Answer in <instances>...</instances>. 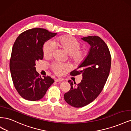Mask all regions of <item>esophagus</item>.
<instances>
[{
    "mask_svg": "<svg viewBox=\"0 0 131 131\" xmlns=\"http://www.w3.org/2000/svg\"><path fill=\"white\" fill-rule=\"evenodd\" d=\"M63 79L61 78L55 79V81H56V82H61V81H63Z\"/></svg>",
    "mask_w": 131,
    "mask_h": 131,
    "instance_id": "1",
    "label": "esophagus"
}]
</instances>
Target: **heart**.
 <instances>
[{"label": "heart", "mask_w": 131, "mask_h": 131, "mask_svg": "<svg viewBox=\"0 0 131 131\" xmlns=\"http://www.w3.org/2000/svg\"><path fill=\"white\" fill-rule=\"evenodd\" d=\"M56 46L64 50L69 54L71 58L77 63H81L87 56V52L85 50H79L81 43L77 39L71 37H62L56 39L53 42L52 40L46 41L43 45V56L50 57L53 54ZM52 68L55 73L61 74L69 67L59 62H56L52 65Z\"/></svg>", "instance_id": "obj_1"}]
</instances>
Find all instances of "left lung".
Masks as SVG:
<instances>
[{
  "label": "left lung",
  "mask_w": 131,
  "mask_h": 131,
  "mask_svg": "<svg viewBox=\"0 0 131 131\" xmlns=\"http://www.w3.org/2000/svg\"><path fill=\"white\" fill-rule=\"evenodd\" d=\"M90 45L85 59L77 69L70 73L75 76L81 74L82 80L78 84L68 82L70 90L64 95L65 101L75 108H80L93 101L103 89L110 73L111 55L105 42L98 36L81 38Z\"/></svg>",
  "instance_id": "8db88e82"
}]
</instances>
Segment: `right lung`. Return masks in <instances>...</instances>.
I'll return each instance as SVG.
<instances>
[{
	"label": "right lung",
	"mask_w": 131,
	"mask_h": 131,
	"mask_svg": "<svg viewBox=\"0 0 131 131\" xmlns=\"http://www.w3.org/2000/svg\"><path fill=\"white\" fill-rule=\"evenodd\" d=\"M56 34L37 28L22 33L14 42L10 61L11 78L18 93L26 100H41L54 82L49 76L41 78L35 66L43 59L44 43Z\"/></svg>",
	"instance_id": "add662e5"
}]
</instances>
